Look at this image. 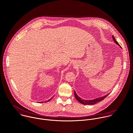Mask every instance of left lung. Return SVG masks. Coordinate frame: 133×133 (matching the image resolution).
<instances>
[{"mask_svg":"<svg viewBox=\"0 0 133 133\" xmlns=\"http://www.w3.org/2000/svg\"><path fill=\"white\" fill-rule=\"evenodd\" d=\"M112 37L114 39V41L115 42V43H116V44H117L118 45L120 46L119 44L118 43V42L115 40L114 37L113 36H112ZM109 94H108L103 97H100V98H97V99H94V100H83V99H81L80 97H79L78 96V95L76 94V93L75 92V91L74 92V95H75V97L76 98V99H77V100L80 103H81V104H84V105H94L95 104H96L97 103L104 100Z\"/></svg>","mask_w":133,"mask_h":133,"instance_id":"1","label":"left lung"}]
</instances>
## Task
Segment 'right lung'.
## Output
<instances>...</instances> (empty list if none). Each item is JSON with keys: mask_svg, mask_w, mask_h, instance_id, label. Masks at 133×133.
Here are the masks:
<instances>
[{"mask_svg": "<svg viewBox=\"0 0 133 133\" xmlns=\"http://www.w3.org/2000/svg\"><path fill=\"white\" fill-rule=\"evenodd\" d=\"M52 98H51V99H50V100H48V101H50V100H51V99H52ZM48 101H47V102H48ZM40 103H43V102H40Z\"/></svg>", "mask_w": 133, "mask_h": 133, "instance_id": "obj_1", "label": "right lung"}]
</instances>
